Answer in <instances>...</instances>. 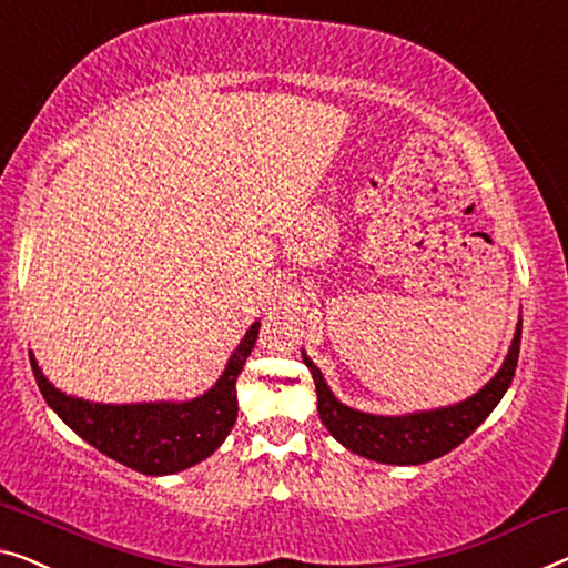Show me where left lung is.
<instances>
[{"mask_svg": "<svg viewBox=\"0 0 568 568\" xmlns=\"http://www.w3.org/2000/svg\"><path fill=\"white\" fill-rule=\"evenodd\" d=\"M520 332L523 321L515 332L503 369L477 395L459 405H452V408L410 413V416H369V413L346 408L328 390L321 369L306 354H303V362H306L313 383H316L318 416L328 434L365 459L405 467V464H426L448 454L464 438L471 436L474 428L495 410V405L503 400L505 390L513 383L515 367H518Z\"/></svg>", "mask_w": 568, "mask_h": 568, "instance_id": "1", "label": "left lung"}]
</instances>
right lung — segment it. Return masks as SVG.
Segmentation results:
<instances>
[{
	"mask_svg": "<svg viewBox=\"0 0 568 568\" xmlns=\"http://www.w3.org/2000/svg\"><path fill=\"white\" fill-rule=\"evenodd\" d=\"M260 324H252L236 346L230 365L206 395L189 403L101 405L55 390L30 354L32 375L45 403L65 426L109 459L142 474H173L211 456L230 436L236 420V377L257 342Z\"/></svg>",
	"mask_w": 568,
	"mask_h": 568,
	"instance_id": "1",
	"label": "right lung"
}]
</instances>
